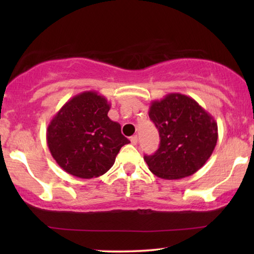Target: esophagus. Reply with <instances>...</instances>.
I'll return each instance as SVG.
<instances>
[{
  "mask_svg": "<svg viewBox=\"0 0 254 254\" xmlns=\"http://www.w3.org/2000/svg\"><path fill=\"white\" fill-rule=\"evenodd\" d=\"M130 141H131L132 144H136L137 143V136L136 135H132L130 137Z\"/></svg>",
  "mask_w": 254,
  "mask_h": 254,
  "instance_id": "obj_1",
  "label": "esophagus"
}]
</instances>
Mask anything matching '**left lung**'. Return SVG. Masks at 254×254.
I'll list each match as a JSON object with an SVG mask.
<instances>
[{
    "mask_svg": "<svg viewBox=\"0 0 254 254\" xmlns=\"http://www.w3.org/2000/svg\"><path fill=\"white\" fill-rule=\"evenodd\" d=\"M149 118L158 128L160 145L152 156H144V161L157 177H188L212 156L218 137L217 123L191 97L171 93L153 101Z\"/></svg>",
    "mask_w": 254,
    "mask_h": 254,
    "instance_id": "left-lung-1",
    "label": "left lung"
}]
</instances>
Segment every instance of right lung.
<instances>
[{"instance_id":"add662e5","label":"right lung","mask_w":254,"mask_h":254,"mask_svg":"<svg viewBox=\"0 0 254 254\" xmlns=\"http://www.w3.org/2000/svg\"><path fill=\"white\" fill-rule=\"evenodd\" d=\"M110 103L88 91L70 98L51 120L47 144L53 158L71 176L81 179L104 175L124 144L130 143L121 126L107 117Z\"/></svg>"}]
</instances>
